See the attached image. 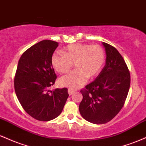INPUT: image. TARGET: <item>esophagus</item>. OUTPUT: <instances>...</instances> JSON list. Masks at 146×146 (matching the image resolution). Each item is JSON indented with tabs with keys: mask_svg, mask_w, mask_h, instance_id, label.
<instances>
[{
	"mask_svg": "<svg viewBox=\"0 0 146 146\" xmlns=\"http://www.w3.org/2000/svg\"><path fill=\"white\" fill-rule=\"evenodd\" d=\"M75 90H73V89H71V88H68V94H69V95H73V93H75Z\"/></svg>",
	"mask_w": 146,
	"mask_h": 146,
	"instance_id": "obj_1",
	"label": "esophagus"
}]
</instances>
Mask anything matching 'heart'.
<instances>
[{
  "label": "heart",
  "instance_id": "b5f03b06",
  "mask_svg": "<svg viewBox=\"0 0 146 146\" xmlns=\"http://www.w3.org/2000/svg\"><path fill=\"white\" fill-rule=\"evenodd\" d=\"M62 53H55L51 57L52 66L57 72L68 73L74 63L77 67L71 74L60 80V85L68 88L82 86L88 78H93L100 73L105 63V51L98 44L74 43L65 46Z\"/></svg>",
  "mask_w": 146,
  "mask_h": 146
}]
</instances>
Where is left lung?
I'll return each mask as SVG.
<instances>
[{
	"instance_id": "obj_1",
	"label": "left lung",
	"mask_w": 146,
	"mask_h": 146,
	"mask_svg": "<svg viewBox=\"0 0 146 146\" xmlns=\"http://www.w3.org/2000/svg\"><path fill=\"white\" fill-rule=\"evenodd\" d=\"M106 63L93 82L80 90L79 109L84 119L95 124L110 121L124 105L130 85V73L124 59L114 46L102 43Z\"/></svg>"
}]
</instances>
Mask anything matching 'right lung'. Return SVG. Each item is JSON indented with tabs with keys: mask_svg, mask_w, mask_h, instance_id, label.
Masks as SVG:
<instances>
[{
	"mask_svg": "<svg viewBox=\"0 0 146 146\" xmlns=\"http://www.w3.org/2000/svg\"><path fill=\"white\" fill-rule=\"evenodd\" d=\"M58 46L57 42L49 40L31 46L21 56L15 74L18 101L26 113L38 121L59 116L69 95L66 88L49 90L57 79L51 57Z\"/></svg>",
	"mask_w": 146,
	"mask_h": 146,
	"instance_id": "obj_1",
	"label": "right lung"
}]
</instances>
